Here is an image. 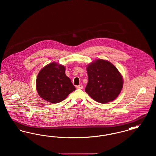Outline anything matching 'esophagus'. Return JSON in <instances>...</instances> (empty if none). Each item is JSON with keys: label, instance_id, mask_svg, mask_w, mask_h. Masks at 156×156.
Listing matches in <instances>:
<instances>
[{"label": "esophagus", "instance_id": "esophagus-1", "mask_svg": "<svg viewBox=\"0 0 156 156\" xmlns=\"http://www.w3.org/2000/svg\"><path fill=\"white\" fill-rule=\"evenodd\" d=\"M76 88L77 89H82L83 88V86H82V85L80 84V85L76 86Z\"/></svg>", "mask_w": 156, "mask_h": 156}]
</instances>
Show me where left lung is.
Returning a JSON list of instances; mask_svg holds the SVG:
<instances>
[{
	"mask_svg": "<svg viewBox=\"0 0 156 156\" xmlns=\"http://www.w3.org/2000/svg\"><path fill=\"white\" fill-rule=\"evenodd\" d=\"M88 82L85 92L99 103L106 104L115 100L123 87V78L112 63L98 59L87 67Z\"/></svg>",
	"mask_w": 156,
	"mask_h": 156,
	"instance_id": "left-lung-1",
	"label": "left lung"
}]
</instances>
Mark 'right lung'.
Masks as SVG:
<instances>
[{"label":"right lung","mask_w":156,"mask_h":156,"mask_svg":"<svg viewBox=\"0 0 156 156\" xmlns=\"http://www.w3.org/2000/svg\"><path fill=\"white\" fill-rule=\"evenodd\" d=\"M62 65L51 62L39 72L36 81V89L44 100L57 104L64 100L75 90L71 80L65 73Z\"/></svg>","instance_id":"add662e5"}]
</instances>
